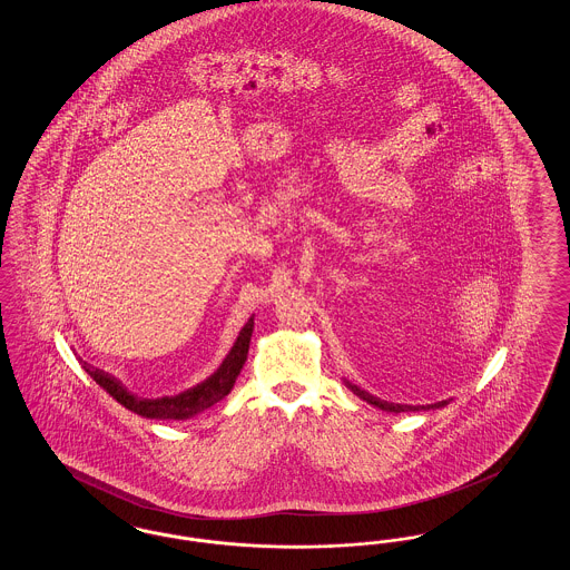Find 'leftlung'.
I'll return each mask as SVG.
<instances>
[{"label":"left lung","instance_id":"1","mask_svg":"<svg viewBox=\"0 0 570 570\" xmlns=\"http://www.w3.org/2000/svg\"><path fill=\"white\" fill-rule=\"evenodd\" d=\"M346 386L353 391L354 395H358L361 400H365L367 404L380 407V410H386V412H407V410H430V407L446 406V402H438V404H430V406H402V404H389V402H382V400H379V397L370 395L367 391H361L356 384L346 382Z\"/></svg>","mask_w":570,"mask_h":570}]
</instances>
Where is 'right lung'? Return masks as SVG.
<instances>
[{
  "label": "right lung",
  "mask_w": 570,
  "mask_h": 570,
  "mask_svg": "<svg viewBox=\"0 0 570 570\" xmlns=\"http://www.w3.org/2000/svg\"><path fill=\"white\" fill-rule=\"evenodd\" d=\"M252 331H254V318H249L244 328L239 331V337H237L235 346L230 348V353L226 354V358L222 361L217 372H214L209 379L203 380L200 384L179 393V395H166V397H158V400L138 397L121 384V380L110 376L109 372L98 370V367H94L85 361H82V367L91 379L96 380V384H100L109 393L112 400H117L121 406L132 410L136 414L147 416V419H163V421L164 419L184 421V419H190L194 414L214 406L230 393V389L235 386V380L239 376V372H242V367L247 361Z\"/></svg>",
  "instance_id": "1"
}]
</instances>
